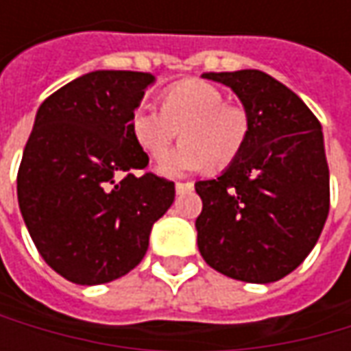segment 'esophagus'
<instances>
[{
    "label": "esophagus",
    "instance_id": "esophagus-1",
    "mask_svg": "<svg viewBox=\"0 0 351 351\" xmlns=\"http://www.w3.org/2000/svg\"><path fill=\"white\" fill-rule=\"evenodd\" d=\"M193 189V183H182V182H178L176 183V191L182 195V193H185V191H191Z\"/></svg>",
    "mask_w": 351,
    "mask_h": 351
}]
</instances>
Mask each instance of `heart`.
I'll return each mask as SVG.
<instances>
[{"mask_svg":"<svg viewBox=\"0 0 351 351\" xmlns=\"http://www.w3.org/2000/svg\"><path fill=\"white\" fill-rule=\"evenodd\" d=\"M130 134L148 156H160L176 138L182 144L162 156L156 169L180 178L193 171L228 166L242 152L248 119L242 109L224 105L223 91L201 80H185L162 95V109L141 103L130 113Z\"/></svg>","mask_w":351,"mask_h":351,"instance_id":"heart-1","label":"heart"}]
</instances>
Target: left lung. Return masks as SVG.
Returning a JSON list of instances; mask_svg holds the SVG:
<instances>
[{
	"instance_id": "left-lung-1",
	"label": "left lung",
	"mask_w": 351,
	"mask_h": 351,
	"mask_svg": "<svg viewBox=\"0 0 351 351\" xmlns=\"http://www.w3.org/2000/svg\"><path fill=\"white\" fill-rule=\"evenodd\" d=\"M203 77L234 91L248 136L221 176L195 183L203 201L197 246L223 276L271 283L303 263L328 217L322 127L297 93L265 72H205Z\"/></svg>"
}]
</instances>
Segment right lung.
I'll return each mask as SVG.
<instances>
[{"label":"right lung","instance_id":"obj_1","mask_svg":"<svg viewBox=\"0 0 351 351\" xmlns=\"http://www.w3.org/2000/svg\"><path fill=\"white\" fill-rule=\"evenodd\" d=\"M156 77L95 70L43 103L23 150L17 199L38 254L77 285L109 283L136 267L154 223L171 207L173 182L146 168L130 113Z\"/></svg>","mask_w":351,"mask_h":351}]
</instances>
